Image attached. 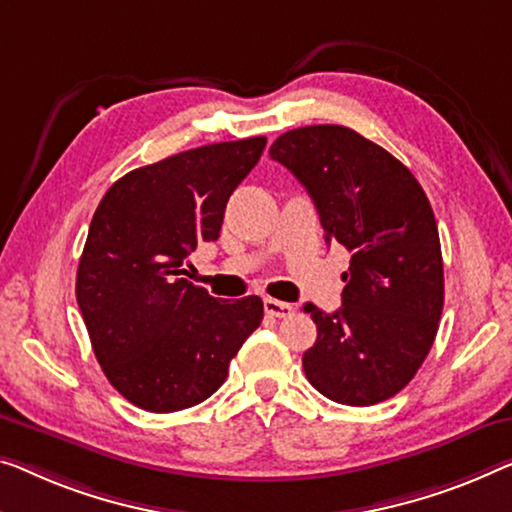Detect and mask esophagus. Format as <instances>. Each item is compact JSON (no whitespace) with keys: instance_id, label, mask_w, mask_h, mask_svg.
<instances>
[{"instance_id":"esophagus-1","label":"esophagus","mask_w":512,"mask_h":512,"mask_svg":"<svg viewBox=\"0 0 512 512\" xmlns=\"http://www.w3.org/2000/svg\"><path fill=\"white\" fill-rule=\"evenodd\" d=\"M264 310H266V315H271V317H292L294 315L292 303L271 299V296L269 299H264Z\"/></svg>"}]
</instances>
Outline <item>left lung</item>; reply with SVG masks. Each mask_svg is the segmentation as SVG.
<instances>
[{
	"label": "left lung",
	"mask_w": 512,
	"mask_h": 512,
	"mask_svg": "<svg viewBox=\"0 0 512 512\" xmlns=\"http://www.w3.org/2000/svg\"><path fill=\"white\" fill-rule=\"evenodd\" d=\"M269 156L303 183L326 243L352 253L342 308L303 310L317 340L305 377L326 398L368 407L400 393L430 352L444 310V262L425 190L398 158L347 126L282 133Z\"/></svg>",
	"instance_id": "obj_1"
}]
</instances>
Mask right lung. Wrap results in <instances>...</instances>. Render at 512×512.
Returning a JSON list of instances; mask_svg holds the SVG:
<instances>
[{
	"label": "right lung",
	"instance_id": "add662e5",
	"mask_svg": "<svg viewBox=\"0 0 512 512\" xmlns=\"http://www.w3.org/2000/svg\"><path fill=\"white\" fill-rule=\"evenodd\" d=\"M264 147L266 137H248L137 167L91 218L75 296L105 377L135 407L170 414L204 402L262 324L259 296L213 299L183 278V262L218 239Z\"/></svg>",
	"mask_w": 512,
	"mask_h": 512
}]
</instances>
